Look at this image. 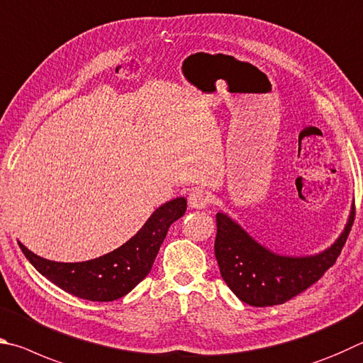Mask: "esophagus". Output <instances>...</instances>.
Listing matches in <instances>:
<instances>
[{"label": "esophagus", "mask_w": 363, "mask_h": 363, "mask_svg": "<svg viewBox=\"0 0 363 363\" xmlns=\"http://www.w3.org/2000/svg\"><path fill=\"white\" fill-rule=\"evenodd\" d=\"M208 202H211V194L204 189H193L191 194H189L188 198V204L191 208H206L208 206Z\"/></svg>", "instance_id": "obj_1"}]
</instances>
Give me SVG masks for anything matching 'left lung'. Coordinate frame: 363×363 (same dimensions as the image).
<instances>
[{"mask_svg":"<svg viewBox=\"0 0 363 363\" xmlns=\"http://www.w3.org/2000/svg\"><path fill=\"white\" fill-rule=\"evenodd\" d=\"M355 206L338 240L314 257H281L255 242L242 228L217 213L215 258L228 287L240 301L266 308L284 304L303 294L332 268L354 225Z\"/></svg>","mask_w":363,"mask_h":363,"instance_id":"1","label":"left lung"}]
</instances>
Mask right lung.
Instances as JSON below:
<instances>
[{"mask_svg": "<svg viewBox=\"0 0 363 363\" xmlns=\"http://www.w3.org/2000/svg\"><path fill=\"white\" fill-rule=\"evenodd\" d=\"M186 212V199L169 201L151 215L135 236L104 257L81 263H57L41 258L18 242L38 272L65 290L89 301H114L148 276L170 225Z\"/></svg>", "mask_w": 363, "mask_h": 363, "instance_id": "obj_1", "label": "right lung"}]
</instances>
